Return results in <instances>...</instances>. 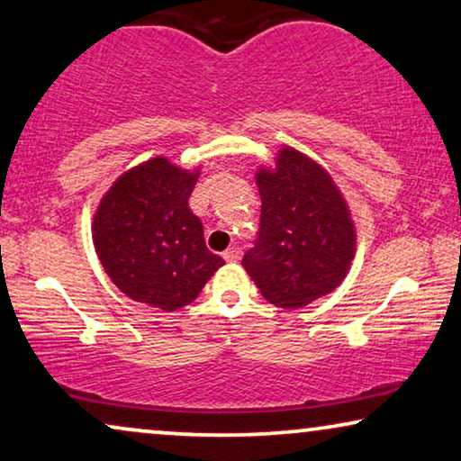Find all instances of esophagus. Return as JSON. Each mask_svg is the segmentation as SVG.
Here are the masks:
<instances>
[{
	"mask_svg": "<svg viewBox=\"0 0 461 461\" xmlns=\"http://www.w3.org/2000/svg\"><path fill=\"white\" fill-rule=\"evenodd\" d=\"M240 257H242V250L240 249H236V246H233V249H228L223 252V258L228 263H236V261H240Z\"/></svg>",
	"mask_w": 461,
	"mask_h": 461,
	"instance_id": "esophagus-1",
	"label": "esophagus"
}]
</instances>
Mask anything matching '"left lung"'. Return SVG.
<instances>
[{"label":"left lung","instance_id":"8db88e82","mask_svg":"<svg viewBox=\"0 0 461 461\" xmlns=\"http://www.w3.org/2000/svg\"><path fill=\"white\" fill-rule=\"evenodd\" d=\"M261 228L242 265L261 294L301 309L340 286L357 233L347 200L321 165L284 146L276 167L257 171Z\"/></svg>","mask_w":461,"mask_h":461}]
</instances>
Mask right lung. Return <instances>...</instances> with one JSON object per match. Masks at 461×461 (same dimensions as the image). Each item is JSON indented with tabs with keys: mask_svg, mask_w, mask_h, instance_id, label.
Instances as JSON below:
<instances>
[{
	"mask_svg": "<svg viewBox=\"0 0 461 461\" xmlns=\"http://www.w3.org/2000/svg\"><path fill=\"white\" fill-rule=\"evenodd\" d=\"M196 179L198 168L154 157L122 173L94 215L95 252L114 286L167 313L190 304L225 263L187 204Z\"/></svg>",
	"mask_w": 461,
	"mask_h": 461,
	"instance_id": "right-lung-1",
	"label": "right lung"
}]
</instances>
